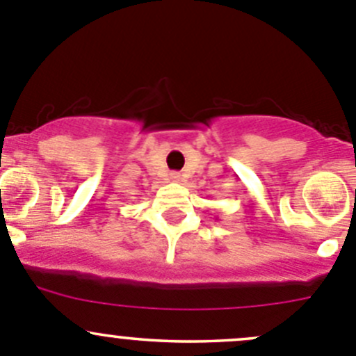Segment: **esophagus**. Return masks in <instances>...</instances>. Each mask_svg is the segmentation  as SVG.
I'll return each mask as SVG.
<instances>
[{"label":"esophagus","mask_w":356,"mask_h":356,"mask_svg":"<svg viewBox=\"0 0 356 356\" xmlns=\"http://www.w3.org/2000/svg\"><path fill=\"white\" fill-rule=\"evenodd\" d=\"M171 178H173V179H179V175H178V173H175V175H171Z\"/></svg>","instance_id":"1"}]
</instances>
